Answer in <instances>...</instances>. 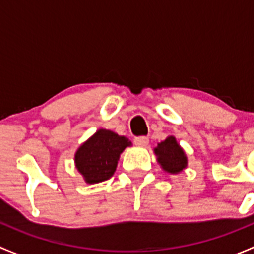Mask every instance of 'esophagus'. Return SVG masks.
I'll list each match as a JSON object with an SVG mask.
<instances>
[{"mask_svg": "<svg viewBox=\"0 0 254 254\" xmlns=\"http://www.w3.org/2000/svg\"><path fill=\"white\" fill-rule=\"evenodd\" d=\"M134 142H135V145L141 146V147H145V146H147V143H148V137H146V136L135 137Z\"/></svg>", "mask_w": 254, "mask_h": 254, "instance_id": "1", "label": "esophagus"}]
</instances>
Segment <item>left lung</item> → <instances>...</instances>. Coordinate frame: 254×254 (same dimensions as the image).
<instances>
[{
	"label": "left lung",
	"mask_w": 254,
	"mask_h": 254,
	"mask_svg": "<svg viewBox=\"0 0 254 254\" xmlns=\"http://www.w3.org/2000/svg\"><path fill=\"white\" fill-rule=\"evenodd\" d=\"M153 152L161 168L171 175H178L188 166V157L173 135L158 142Z\"/></svg>",
	"instance_id": "obj_1"
}]
</instances>
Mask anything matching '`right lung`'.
Listing matches in <instances>:
<instances>
[{
  "mask_svg": "<svg viewBox=\"0 0 254 254\" xmlns=\"http://www.w3.org/2000/svg\"><path fill=\"white\" fill-rule=\"evenodd\" d=\"M131 146L127 137L107 129H98L77 148L75 166L87 184L107 181L114 175L120 155Z\"/></svg>",
  "mask_w": 254,
  "mask_h": 254,
  "instance_id": "obj_1",
  "label": "right lung"
}]
</instances>
